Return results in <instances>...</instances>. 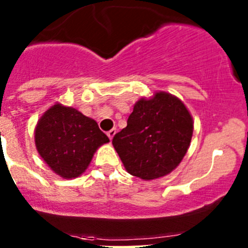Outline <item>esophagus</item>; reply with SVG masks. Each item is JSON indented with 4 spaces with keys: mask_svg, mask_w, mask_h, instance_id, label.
I'll return each instance as SVG.
<instances>
[{
    "mask_svg": "<svg viewBox=\"0 0 248 248\" xmlns=\"http://www.w3.org/2000/svg\"><path fill=\"white\" fill-rule=\"evenodd\" d=\"M115 133H116V129H115V128H112V129H110V131L108 132V133H107V136L109 137V139H110V140H111L112 138H114Z\"/></svg>",
    "mask_w": 248,
    "mask_h": 248,
    "instance_id": "esophagus-1",
    "label": "esophagus"
}]
</instances>
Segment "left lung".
<instances>
[{"label":"left lung","instance_id":"obj_1","mask_svg":"<svg viewBox=\"0 0 248 248\" xmlns=\"http://www.w3.org/2000/svg\"><path fill=\"white\" fill-rule=\"evenodd\" d=\"M193 136V119L184 102L158 91L134 104L127 127L112 145L126 170L142 180L163 177L181 163Z\"/></svg>","mask_w":248,"mask_h":248}]
</instances>
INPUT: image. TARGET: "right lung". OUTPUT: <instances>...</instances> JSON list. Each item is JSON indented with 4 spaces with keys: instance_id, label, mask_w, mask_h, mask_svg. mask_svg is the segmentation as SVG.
Wrapping results in <instances>:
<instances>
[{
    "instance_id": "1",
    "label": "right lung",
    "mask_w": 248,
    "mask_h": 248,
    "mask_svg": "<svg viewBox=\"0 0 248 248\" xmlns=\"http://www.w3.org/2000/svg\"><path fill=\"white\" fill-rule=\"evenodd\" d=\"M109 138L91 117L56 103L42 115L34 128V144L50 169L63 179L80 176L99 146Z\"/></svg>"
}]
</instances>
